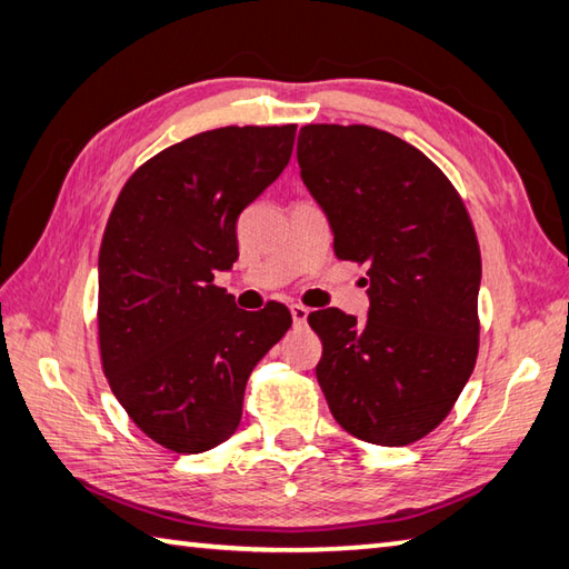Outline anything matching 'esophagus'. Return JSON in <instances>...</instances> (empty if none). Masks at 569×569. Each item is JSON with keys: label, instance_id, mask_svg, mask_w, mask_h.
Segmentation results:
<instances>
[{"label": "esophagus", "instance_id": "34e87169", "mask_svg": "<svg viewBox=\"0 0 569 569\" xmlns=\"http://www.w3.org/2000/svg\"><path fill=\"white\" fill-rule=\"evenodd\" d=\"M291 316H293L296 328H303L306 320H308V308L306 306H291Z\"/></svg>", "mask_w": 569, "mask_h": 569}]
</instances>
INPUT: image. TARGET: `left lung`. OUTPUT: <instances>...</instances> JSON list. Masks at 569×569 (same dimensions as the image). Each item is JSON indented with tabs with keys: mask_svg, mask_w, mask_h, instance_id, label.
<instances>
[{
	"mask_svg": "<svg viewBox=\"0 0 569 569\" xmlns=\"http://www.w3.org/2000/svg\"><path fill=\"white\" fill-rule=\"evenodd\" d=\"M298 163L335 257L369 276L365 322L340 308L308 316L320 389L355 438L416 442L450 413L479 352L481 253L465 200L426 153L365 124H306Z\"/></svg>",
	"mask_w": 569,
	"mask_h": 569,
	"instance_id": "left-lung-1",
	"label": "left lung"
}]
</instances>
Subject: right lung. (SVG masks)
Wrapping results in <instances>:
<instances>
[{
  "mask_svg": "<svg viewBox=\"0 0 569 569\" xmlns=\"http://www.w3.org/2000/svg\"><path fill=\"white\" fill-rule=\"evenodd\" d=\"M296 124L222 127L129 176L100 247L102 371L134 426L198 455L241 420L249 373L293 325L283 303L234 306L214 271L239 257L237 217L291 161Z\"/></svg>",
  "mask_w": 569,
  "mask_h": 569,
  "instance_id": "add662e5",
  "label": "right lung"
}]
</instances>
